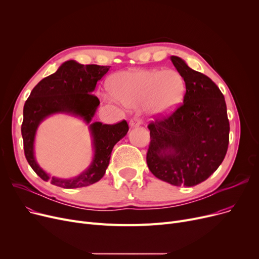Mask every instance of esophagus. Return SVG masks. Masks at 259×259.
I'll use <instances>...</instances> for the list:
<instances>
[{"label":"esophagus","mask_w":259,"mask_h":259,"mask_svg":"<svg viewBox=\"0 0 259 259\" xmlns=\"http://www.w3.org/2000/svg\"><path fill=\"white\" fill-rule=\"evenodd\" d=\"M141 124H142V121H141V119L138 118V117H133V118L130 119V121H129V125H130L131 128L138 127V126H140Z\"/></svg>","instance_id":"esophagus-1"}]
</instances>
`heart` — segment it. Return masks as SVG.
<instances>
[{
    "label": "heart",
    "mask_w": 259,
    "mask_h": 259,
    "mask_svg": "<svg viewBox=\"0 0 259 259\" xmlns=\"http://www.w3.org/2000/svg\"><path fill=\"white\" fill-rule=\"evenodd\" d=\"M110 91L113 99L126 107L144 105L148 114L160 117L171 114L180 106L186 84L174 70L134 69L113 75Z\"/></svg>",
    "instance_id": "heart-1"
}]
</instances>
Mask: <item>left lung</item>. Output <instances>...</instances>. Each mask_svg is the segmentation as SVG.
Returning <instances> with one entry per match:
<instances>
[{
    "mask_svg": "<svg viewBox=\"0 0 259 259\" xmlns=\"http://www.w3.org/2000/svg\"><path fill=\"white\" fill-rule=\"evenodd\" d=\"M171 61L186 84L184 104L164 119L148 125L147 165L155 178L173 186L192 187L206 181L223 162L230 124L224 94L207 75L184 60Z\"/></svg>",
    "mask_w": 259,
    "mask_h": 259,
    "instance_id": "1",
    "label": "left lung"
}]
</instances>
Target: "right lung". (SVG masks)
<instances>
[{"instance_id":"1","label":"right lung","mask_w":259,"mask_h":259,"mask_svg":"<svg viewBox=\"0 0 259 259\" xmlns=\"http://www.w3.org/2000/svg\"><path fill=\"white\" fill-rule=\"evenodd\" d=\"M110 66L81 65L73 60L63 63L57 72L43 78L32 89L23 110L22 137L25 156L33 171L45 182L65 189L87 187L99 182L110 161L114 145L127 134L126 120L115 125L92 122L100 101L92 92ZM79 117L90 126L95 153L90 167L73 179L50 177L39 167L34 156V140L39 124L53 114Z\"/></svg>"}]
</instances>
